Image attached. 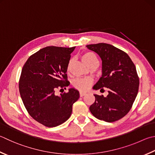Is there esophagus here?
I'll return each mask as SVG.
<instances>
[{
    "label": "esophagus",
    "mask_w": 155,
    "mask_h": 155,
    "mask_svg": "<svg viewBox=\"0 0 155 155\" xmlns=\"http://www.w3.org/2000/svg\"><path fill=\"white\" fill-rule=\"evenodd\" d=\"M86 94V92H80V97H83L84 96H85Z\"/></svg>",
    "instance_id": "obj_1"
}]
</instances>
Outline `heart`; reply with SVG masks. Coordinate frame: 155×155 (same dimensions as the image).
I'll list each match as a JSON object with an SVG mask.
<instances>
[{"label":"heart","instance_id":"1","mask_svg":"<svg viewBox=\"0 0 155 155\" xmlns=\"http://www.w3.org/2000/svg\"><path fill=\"white\" fill-rule=\"evenodd\" d=\"M81 59H82L83 62L88 66L92 61H97V59L95 56V54L92 52H86L84 53L82 57H81ZM70 64H71V61L68 63V67H67V70L69 71L70 68ZM93 83V80L91 78H77L73 82V86L75 89L80 90L81 92H84L88 90L90 86H92Z\"/></svg>","mask_w":155,"mask_h":155}]
</instances>
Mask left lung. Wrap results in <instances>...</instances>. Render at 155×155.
<instances>
[{
	"instance_id": "1",
	"label": "left lung",
	"mask_w": 155,
	"mask_h": 155,
	"mask_svg": "<svg viewBox=\"0 0 155 155\" xmlns=\"http://www.w3.org/2000/svg\"><path fill=\"white\" fill-rule=\"evenodd\" d=\"M102 59L103 75L95 90L108 89L106 97L94 94L95 102L90 110L96 118L114 122L123 118L132 109L138 94L139 77L136 66L124 51L106 43L87 45Z\"/></svg>"
}]
</instances>
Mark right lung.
Wrapping results in <instances>:
<instances>
[{
	"label": "right lung",
	"mask_w": 155,
	"mask_h": 155,
	"mask_svg": "<svg viewBox=\"0 0 155 155\" xmlns=\"http://www.w3.org/2000/svg\"><path fill=\"white\" fill-rule=\"evenodd\" d=\"M75 48H43L31 54L22 68L19 90L23 103L31 117L46 127H56L68 120L80 97L74 88L60 96L54 94L57 89L69 85L67 67Z\"/></svg>",
	"instance_id": "obj_1"
}]
</instances>
